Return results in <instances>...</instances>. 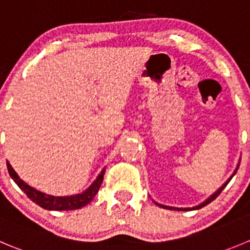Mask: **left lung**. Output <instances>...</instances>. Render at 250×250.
Masks as SVG:
<instances>
[{
	"mask_svg": "<svg viewBox=\"0 0 250 250\" xmlns=\"http://www.w3.org/2000/svg\"><path fill=\"white\" fill-rule=\"evenodd\" d=\"M238 167H239V162H238V165H237V168H236V169H234L233 174H232V175H230V177H229V178H228V180H227V182H226V183H225V184H223V185H222V187H221V188H218V189H217V190H216V191H215V192H213V194H212V195H211L210 198H208V199H206V200H205V201H204V203H201V204H200V205H198V206H194V208H172V206H166V205H161V204L156 203V201H154V204H156V205H158V206H159V208H168V210H178V211H179V210H182V211H185V210H199V208H204V206H206V205H208V204H210V203H211V201H213V200H215V199H216V198H217L218 195H220V194H221V191H222V190H223V189H225V188H226V185H227V184H228V183H229V180H230V179H232V178H233V175H234V174H236V173H237V169H238Z\"/></svg>",
	"mask_w": 250,
	"mask_h": 250,
	"instance_id": "8db88e82",
	"label": "left lung"
}]
</instances>
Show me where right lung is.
Masks as SVG:
<instances>
[{
	"mask_svg": "<svg viewBox=\"0 0 250 250\" xmlns=\"http://www.w3.org/2000/svg\"><path fill=\"white\" fill-rule=\"evenodd\" d=\"M7 169H8L9 175L14 180V183L27 194V196L33 203H35L40 208H45V210L52 211L77 210V208L88 205V204L93 200L97 192H98L99 188H101L102 183H103L104 173H105V168H103L102 172L98 174V177L96 178V180L84 191L81 192V194L70 195V196H54V195H49L39 191V190L34 189L30 185H28L24 180L21 179L20 175L17 174L16 170L12 168L8 161H7Z\"/></svg>",
	"mask_w": 250,
	"mask_h": 250,
	"instance_id": "obj_1",
	"label": "right lung"
}]
</instances>
